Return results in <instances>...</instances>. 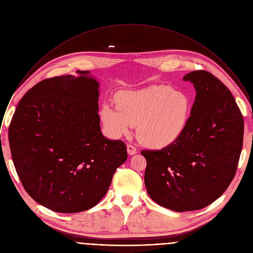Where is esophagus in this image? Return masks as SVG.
Wrapping results in <instances>:
<instances>
[{
    "mask_svg": "<svg viewBox=\"0 0 253 253\" xmlns=\"http://www.w3.org/2000/svg\"><path fill=\"white\" fill-rule=\"evenodd\" d=\"M127 152L129 155H134L137 153V149L134 145H131V144H128L127 145Z\"/></svg>",
    "mask_w": 253,
    "mask_h": 253,
    "instance_id": "34e87169",
    "label": "esophagus"
}]
</instances>
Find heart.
I'll list each match as a JSON object with an SVG mask.
<instances>
[{
    "instance_id": "1",
    "label": "heart",
    "mask_w": 253,
    "mask_h": 253,
    "mask_svg": "<svg viewBox=\"0 0 253 253\" xmlns=\"http://www.w3.org/2000/svg\"><path fill=\"white\" fill-rule=\"evenodd\" d=\"M117 107L104 104L100 118L106 133L119 138L137 126V138L144 145L163 148L175 142L188 123L192 104L184 93L168 86H151L120 92Z\"/></svg>"
}]
</instances>
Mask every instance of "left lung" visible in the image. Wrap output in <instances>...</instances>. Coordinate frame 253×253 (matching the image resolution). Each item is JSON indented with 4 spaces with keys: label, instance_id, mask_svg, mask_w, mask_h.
Listing matches in <instances>:
<instances>
[{
    "label": "left lung",
    "instance_id": "obj_1",
    "mask_svg": "<svg viewBox=\"0 0 253 253\" xmlns=\"http://www.w3.org/2000/svg\"><path fill=\"white\" fill-rule=\"evenodd\" d=\"M196 91L184 132L161 150H143L147 193L177 211L204 208L231 183L243 142V117L228 88L207 71L186 74Z\"/></svg>",
    "mask_w": 253,
    "mask_h": 253
}]
</instances>
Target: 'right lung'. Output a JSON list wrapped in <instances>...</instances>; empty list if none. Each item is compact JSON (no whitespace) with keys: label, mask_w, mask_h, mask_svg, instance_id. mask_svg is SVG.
Here are the masks:
<instances>
[{"label":"right lung","mask_w":253,"mask_h":253,"mask_svg":"<svg viewBox=\"0 0 253 253\" xmlns=\"http://www.w3.org/2000/svg\"><path fill=\"white\" fill-rule=\"evenodd\" d=\"M77 74L36 84L20 100L9 127L12 158L25 190L61 213L98 204L127 159L125 143L101 132L99 82L90 71Z\"/></svg>","instance_id":"1"}]
</instances>
